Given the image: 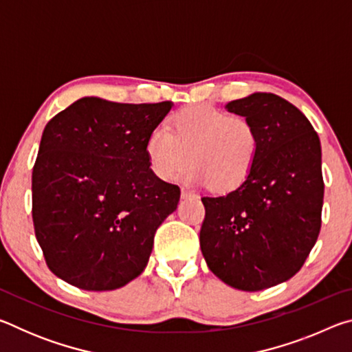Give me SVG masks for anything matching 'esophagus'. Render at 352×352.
<instances>
[{
  "instance_id": "esophagus-1",
  "label": "esophagus",
  "mask_w": 352,
  "mask_h": 352,
  "mask_svg": "<svg viewBox=\"0 0 352 352\" xmlns=\"http://www.w3.org/2000/svg\"><path fill=\"white\" fill-rule=\"evenodd\" d=\"M182 199H183V200H188V199H195V194L189 192V190H184V189H182Z\"/></svg>"
}]
</instances>
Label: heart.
<instances>
[{
  "mask_svg": "<svg viewBox=\"0 0 352 352\" xmlns=\"http://www.w3.org/2000/svg\"><path fill=\"white\" fill-rule=\"evenodd\" d=\"M259 135L250 119L199 104L170 119L169 130L155 129L146 140L148 166L164 182L184 174L190 184L210 183L230 190L247 180L259 153Z\"/></svg>",
  "mask_w": 352,
  "mask_h": 352,
  "instance_id": "1",
  "label": "heart"
}]
</instances>
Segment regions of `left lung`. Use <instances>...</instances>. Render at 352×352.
<instances>
[{
    "label": "left lung",
    "instance_id": "8db88e82",
    "mask_svg": "<svg viewBox=\"0 0 352 352\" xmlns=\"http://www.w3.org/2000/svg\"><path fill=\"white\" fill-rule=\"evenodd\" d=\"M225 109L254 124L259 153L234 190L201 199L200 248L225 284L258 292L294 276L317 242L324 195L321 144L309 119L276 94L253 93Z\"/></svg>",
    "mask_w": 352,
    "mask_h": 352
}]
</instances>
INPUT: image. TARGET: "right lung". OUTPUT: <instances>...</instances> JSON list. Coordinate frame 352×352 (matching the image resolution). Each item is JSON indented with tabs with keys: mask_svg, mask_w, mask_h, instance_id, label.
<instances>
[{
	"mask_svg": "<svg viewBox=\"0 0 352 352\" xmlns=\"http://www.w3.org/2000/svg\"><path fill=\"white\" fill-rule=\"evenodd\" d=\"M172 105L87 96L46 124L32 170V220L56 276L105 292L144 272L155 233L180 200V188L155 175L146 155L148 133Z\"/></svg>",
	"mask_w": 352,
	"mask_h": 352,
	"instance_id": "add662e5",
	"label": "right lung"
}]
</instances>
